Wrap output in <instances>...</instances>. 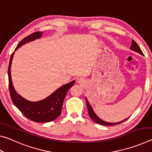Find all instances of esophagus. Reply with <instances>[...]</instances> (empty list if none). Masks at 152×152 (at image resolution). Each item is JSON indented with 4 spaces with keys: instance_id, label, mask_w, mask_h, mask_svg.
Listing matches in <instances>:
<instances>
[{
    "instance_id": "1",
    "label": "esophagus",
    "mask_w": 152,
    "mask_h": 152,
    "mask_svg": "<svg viewBox=\"0 0 152 152\" xmlns=\"http://www.w3.org/2000/svg\"><path fill=\"white\" fill-rule=\"evenodd\" d=\"M76 81L79 84H82L84 82V80H83V78H78V79L76 80Z\"/></svg>"
}]
</instances>
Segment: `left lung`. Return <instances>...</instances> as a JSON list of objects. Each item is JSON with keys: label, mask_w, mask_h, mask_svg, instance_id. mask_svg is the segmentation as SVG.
<instances>
[{"label": "left lung", "mask_w": 152, "mask_h": 152, "mask_svg": "<svg viewBox=\"0 0 152 152\" xmlns=\"http://www.w3.org/2000/svg\"><path fill=\"white\" fill-rule=\"evenodd\" d=\"M131 49H132V50L136 51V52H138L140 53V54L143 55V53L142 52V51L141 50L140 48L139 47V45L137 44V43H136L134 40H132V45H131ZM86 105H87V108H88V115L91 118V119L94 121L95 123H99L100 125H108V126H110V125H119L120 123H123V121H125L127 120V119H126L125 120L122 121L121 122H118V123H108V122H105L104 121L101 120V119H99V117L96 116V115L95 114L94 112L93 111V110H92V108L91 106V104L88 101V100L86 98Z\"/></svg>", "instance_id": "1"}]
</instances>
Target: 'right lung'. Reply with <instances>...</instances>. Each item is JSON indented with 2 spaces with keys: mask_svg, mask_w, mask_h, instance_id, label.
Masks as SVG:
<instances>
[{
  "mask_svg": "<svg viewBox=\"0 0 152 152\" xmlns=\"http://www.w3.org/2000/svg\"><path fill=\"white\" fill-rule=\"evenodd\" d=\"M42 34V32L38 31L33 33L31 35H28L27 37H25L24 39L20 41L19 44L17 45V48H15V50H17L18 48L24 45L25 43L41 37ZM13 55L14 52H12L11 58H10L8 68L9 92L13 104L25 117L37 123H46L55 120L60 115L64 98H65L68 90L75 83V81H72L60 87L50 96L42 101L38 102L27 101L17 93L12 86L11 76V65Z\"/></svg>",
  "mask_w": 152,
  "mask_h": 152,
  "instance_id": "obj_1",
  "label": "right lung"
}]
</instances>
